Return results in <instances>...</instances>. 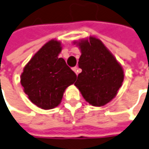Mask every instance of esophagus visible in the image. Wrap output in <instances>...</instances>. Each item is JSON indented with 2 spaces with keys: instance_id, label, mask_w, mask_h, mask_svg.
I'll use <instances>...</instances> for the list:
<instances>
[{
  "instance_id": "obj_1",
  "label": "esophagus",
  "mask_w": 149,
  "mask_h": 149,
  "mask_svg": "<svg viewBox=\"0 0 149 149\" xmlns=\"http://www.w3.org/2000/svg\"><path fill=\"white\" fill-rule=\"evenodd\" d=\"M72 70L74 71V72H75V73H76V74H77H77H78V73H79L80 70H79V68H77V67H75V68H72Z\"/></svg>"
}]
</instances>
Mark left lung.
<instances>
[{"instance_id":"left-lung-1","label":"left lung","mask_w":149,"mask_h":149,"mask_svg":"<svg viewBox=\"0 0 149 149\" xmlns=\"http://www.w3.org/2000/svg\"><path fill=\"white\" fill-rule=\"evenodd\" d=\"M81 51L78 74L75 86L86 102L103 106L113 100L124 81V70L100 39L89 38L74 41Z\"/></svg>"}]
</instances>
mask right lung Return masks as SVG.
Returning <instances> with one entry per match:
<instances>
[{"label": "right lung", "instance_id": "1", "mask_svg": "<svg viewBox=\"0 0 149 149\" xmlns=\"http://www.w3.org/2000/svg\"><path fill=\"white\" fill-rule=\"evenodd\" d=\"M61 41L51 39L24 66L20 83L30 101L43 110L60 105L65 90L74 83L77 76L63 58Z\"/></svg>", "mask_w": 149, "mask_h": 149}]
</instances>
